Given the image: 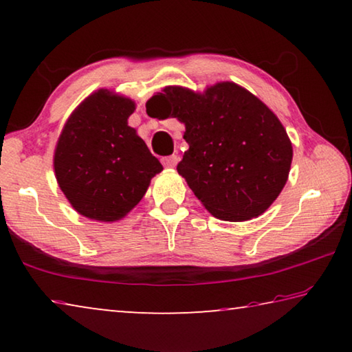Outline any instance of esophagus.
<instances>
[{
  "label": "esophagus",
  "mask_w": 352,
  "mask_h": 352,
  "mask_svg": "<svg viewBox=\"0 0 352 352\" xmlns=\"http://www.w3.org/2000/svg\"><path fill=\"white\" fill-rule=\"evenodd\" d=\"M178 162H180L178 155H170V157H164L163 158V164L166 166V168H175Z\"/></svg>",
  "instance_id": "1"
}]
</instances>
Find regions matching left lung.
<instances>
[{
  "instance_id": "left-lung-1",
  "label": "left lung",
  "mask_w": 352,
  "mask_h": 352,
  "mask_svg": "<svg viewBox=\"0 0 352 352\" xmlns=\"http://www.w3.org/2000/svg\"><path fill=\"white\" fill-rule=\"evenodd\" d=\"M146 109L184 122L189 148L177 170L212 216L242 222L276 200L289 177L292 144L279 119L245 88L222 82L197 94L168 87Z\"/></svg>"
}]
</instances>
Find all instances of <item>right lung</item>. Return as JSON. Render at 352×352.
<instances>
[{
    "mask_svg": "<svg viewBox=\"0 0 352 352\" xmlns=\"http://www.w3.org/2000/svg\"><path fill=\"white\" fill-rule=\"evenodd\" d=\"M135 104L100 90L77 107L58 138L54 169L58 186L82 216L113 222L144 197L163 170L127 119Z\"/></svg>",
    "mask_w": 352,
    "mask_h": 352,
    "instance_id": "obj_1",
    "label": "right lung"
}]
</instances>
